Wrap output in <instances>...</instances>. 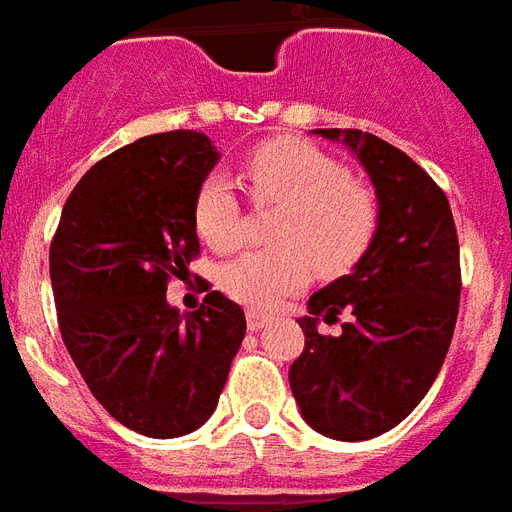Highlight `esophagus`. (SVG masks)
Returning <instances> with one entry per match:
<instances>
[{"label":"esophagus","mask_w":512,"mask_h":512,"mask_svg":"<svg viewBox=\"0 0 512 512\" xmlns=\"http://www.w3.org/2000/svg\"><path fill=\"white\" fill-rule=\"evenodd\" d=\"M245 322H248V330H253V333H259V330H264L267 324L272 322L267 313H259V311H248L245 313Z\"/></svg>","instance_id":"obj_1"}]
</instances>
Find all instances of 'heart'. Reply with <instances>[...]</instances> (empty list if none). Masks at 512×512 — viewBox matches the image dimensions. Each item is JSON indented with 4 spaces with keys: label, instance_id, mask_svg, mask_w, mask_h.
I'll return each instance as SVG.
<instances>
[{
    "label": "heart",
    "instance_id": "heart-1",
    "mask_svg": "<svg viewBox=\"0 0 512 512\" xmlns=\"http://www.w3.org/2000/svg\"><path fill=\"white\" fill-rule=\"evenodd\" d=\"M242 182L259 207H278L270 242L220 270V289L248 308L270 311L311 283L313 272L341 278L368 256L379 229L371 190L341 160L300 138H272L242 160ZM193 226L212 251L242 242V207L226 177L212 174L193 199Z\"/></svg>",
    "mask_w": 512,
    "mask_h": 512
}]
</instances>
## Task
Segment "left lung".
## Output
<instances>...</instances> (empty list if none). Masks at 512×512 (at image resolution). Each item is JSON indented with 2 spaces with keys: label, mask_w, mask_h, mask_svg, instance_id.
Here are the masks:
<instances>
[{
  "label": "left lung",
  "mask_w": 512,
  "mask_h": 512,
  "mask_svg": "<svg viewBox=\"0 0 512 512\" xmlns=\"http://www.w3.org/2000/svg\"><path fill=\"white\" fill-rule=\"evenodd\" d=\"M343 141L376 188L379 229L352 275L311 294L305 349L289 368L294 401L313 431L363 442L390 431L431 390L453 341L461 297L458 234L445 190L374 133L313 130ZM346 312L341 336H322Z\"/></svg>",
  "instance_id": "left-lung-1"
}]
</instances>
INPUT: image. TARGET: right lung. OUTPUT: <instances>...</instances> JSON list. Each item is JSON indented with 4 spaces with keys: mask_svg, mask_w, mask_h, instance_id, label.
Returning a JSON list of instances; mask_svg holds the SVG:
<instances>
[{
    "mask_svg": "<svg viewBox=\"0 0 512 512\" xmlns=\"http://www.w3.org/2000/svg\"><path fill=\"white\" fill-rule=\"evenodd\" d=\"M218 158L196 130L111 152L67 196L48 251L78 374L114 420L152 439L210 420L245 338V313L220 292L193 313L166 300L171 278L199 256L193 199Z\"/></svg>",
    "mask_w": 512,
    "mask_h": 512,
    "instance_id": "1",
    "label": "right lung"
}]
</instances>
